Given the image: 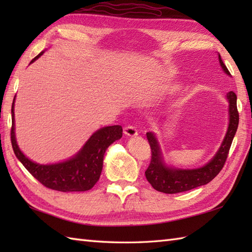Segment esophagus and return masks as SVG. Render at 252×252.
Wrapping results in <instances>:
<instances>
[{
    "label": "esophagus",
    "mask_w": 252,
    "mask_h": 252,
    "mask_svg": "<svg viewBox=\"0 0 252 252\" xmlns=\"http://www.w3.org/2000/svg\"><path fill=\"white\" fill-rule=\"evenodd\" d=\"M123 133L127 136H136L137 135V130L135 126H133L131 125H127L125 127H123Z\"/></svg>",
    "instance_id": "1"
}]
</instances>
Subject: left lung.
<instances>
[{"label": "left lung", "instance_id": "8db88e82", "mask_svg": "<svg viewBox=\"0 0 252 252\" xmlns=\"http://www.w3.org/2000/svg\"><path fill=\"white\" fill-rule=\"evenodd\" d=\"M219 62H220V65L224 72L231 76L228 69L221 60L220 55H219ZM226 97L229 103V123L227 132L216 156L201 168L184 170L167 167L163 162L162 154L160 151L156 136L152 132L146 133L147 140L152 149V159L147 170L145 171V175L147 181L155 189L165 192V194H176V192L186 191L196 189L198 186L208 184L209 182H211L220 173V171L225 164L229 148H231L233 138L236 134L239 122L236 94L234 92H229L227 93Z\"/></svg>", "mask_w": 252, "mask_h": 252}]
</instances>
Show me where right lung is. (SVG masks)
Returning a JSON list of instances; mask_svg holds the SVG:
<instances>
[{"label": "right lung", "instance_id": "obj_1", "mask_svg": "<svg viewBox=\"0 0 252 252\" xmlns=\"http://www.w3.org/2000/svg\"><path fill=\"white\" fill-rule=\"evenodd\" d=\"M44 52H41L31 63L36 61ZM16 97V96H15ZM14 103L12 105V129L10 141L16 157L29 171L32 176L47 189L68 191L89 190L97 183L103 169V159L106 149L122 136L121 126H105L96 131L76 156L63 162L54 164H39L27 158L21 153L15 137Z\"/></svg>", "mask_w": 252, "mask_h": 252}]
</instances>
